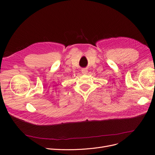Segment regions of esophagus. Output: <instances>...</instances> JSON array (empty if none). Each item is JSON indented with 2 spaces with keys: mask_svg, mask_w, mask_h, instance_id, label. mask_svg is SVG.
<instances>
[{
  "mask_svg": "<svg viewBox=\"0 0 155 155\" xmlns=\"http://www.w3.org/2000/svg\"><path fill=\"white\" fill-rule=\"evenodd\" d=\"M87 72H88V70H87V68H83L81 69V72L83 74H86L87 73Z\"/></svg>",
  "mask_w": 155,
  "mask_h": 155,
  "instance_id": "34e87169",
  "label": "esophagus"
}]
</instances>
